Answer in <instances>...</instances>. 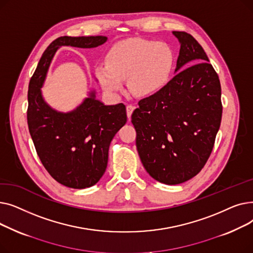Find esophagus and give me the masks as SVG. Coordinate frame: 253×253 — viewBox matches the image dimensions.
I'll return each mask as SVG.
<instances>
[{
  "label": "esophagus",
  "mask_w": 253,
  "mask_h": 253,
  "mask_svg": "<svg viewBox=\"0 0 253 253\" xmlns=\"http://www.w3.org/2000/svg\"><path fill=\"white\" fill-rule=\"evenodd\" d=\"M134 110H135V106H134V105L128 104V105L126 106V111H127V117H128V119H130V117H131V115H132V113H133Z\"/></svg>",
  "instance_id": "34e87169"
}]
</instances>
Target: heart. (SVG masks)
<instances>
[{"instance_id":"obj_1","label":"heart","mask_w":253,"mask_h":253,"mask_svg":"<svg viewBox=\"0 0 253 253\" xmlns=\"http://www.w3.org/2000/svg\"><path fill=\"white\" fill-rule=\"evenodd\" d=\"M174 54L163 42L130 38L113 45L105 55V64L95 68L99 84L110 94H117L127 80L128 87L138 97H150L168 83Z\"/></svg>"}]
</instances>
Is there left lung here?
<instances>
[{"label":"left lung","mask_w":253,"mask_h":253,"mask_svg":"<svg viewBox=\"0 0 253 253\" xmlns=\"http://www.w3.org/2000/svg\"><path fill=\"white\" fill-rule=\"evenodd\" d=\"M173 35L180 43L178 73L157 94L139 100L131 116L141 163L165 184L184 182L202 170L222 115L219 79L202 46L185 32Z\"/></svg>","instance_id":"left-lung-1"}]
</instances>
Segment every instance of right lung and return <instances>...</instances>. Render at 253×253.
I'll use <instances>...</instances> for the list:
<instances>
[{
	"mask_svg": "<svg viewBox=\"0 0 253 253\" xmlns=\"http://www.w3.org/2000/svg\"><path fill=\"white\" fill-rule=\"evenodd\" d=\"M106 39L64 36L54 40L43 53L29 85L28 125L37 154L48 173L72 189L92 187L103 175L111 141L127 122L126 106L104 105L91 92L73 112L59 113L44 101L41 88L59 47L94 48Z\"/></svg>",
	"mask_w": 253,
	"mask_h": 253,
	"instance_id": "add662e5",
	"label": "right lung"
}]
</instances>
